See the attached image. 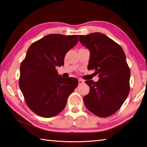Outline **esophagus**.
Here are the masks:
<instances>
[{"label": "esophagus", "instance_id": "obj_1", "mask_svg": "<svg viewBox=\"0 0 147 147\" xmlns=\"http://www.w3.org/2000/svg\"><path fill=\"white\" fill-rule=\"evenodd\" d=\"M78 83H79L80 85V84H82L83 83H84V80H82V79H79L78 80Z\"/></svg>", "mask_w": 147, "mask_h": 147}]
</instances>
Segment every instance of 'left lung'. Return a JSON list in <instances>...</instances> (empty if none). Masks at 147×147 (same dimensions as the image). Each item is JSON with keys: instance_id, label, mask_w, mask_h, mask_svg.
<instances>
[{"instance_id": "obj_1", "label": "left lung", "mask_w": 147, "mask_h": 147, "mask_svg": "<svg viewBox=\"0 0 147 147\" xmlns=\"http://www.w3.org/2000/svg\"><path fill=\"white\" fill-rule=\"evenodd\" d=\"M89 49L88 69H94L99 80H87L89 93L84 96L87 109L100 117H107L119 110L130 92V70L121 47L106 35L94 32L79 36Z\"/></svg>"}]
</instances>
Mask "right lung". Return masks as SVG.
Wrapping results in <instances>:
<instances>
[{
	"label": "right lung",
	"mask_w": 147,
	"mask_h": 147,
	"mask_svg": "<svg viewBox=\"0 0 147 147\" xmlns=\"http://www.w3.org/2000/svg\"><path fill=\"white\" fill-rule=\"evenodd\" d=\"M78 41V35L49 34L32 43L20 67L19 88L31 110L43 117L58 115L78 84L62 78L56 69L64 64L67 53Z\"/></svg>",
	"instance_id": "right-lung-1"
}]
</instances>
